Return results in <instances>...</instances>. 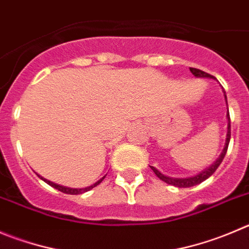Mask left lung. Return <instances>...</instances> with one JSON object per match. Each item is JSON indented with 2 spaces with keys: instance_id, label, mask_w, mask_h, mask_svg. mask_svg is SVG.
I'll use <instances>...</instances> for the list:
<instances>
[{
  "instance_id": "left-lung-1",
  "label": "left lung",
  "mask_w": 249,
  "mask_h": 249,
  "mask_svg": "<svg viewBox=\"0 0 249 249\" xmlns=\"http://www.w3.org/2000/svg\"><path fill=\"white\" fill-rule=\"evenodd\" d=\"M190 72H192L193 75L195 76V77H201V78H213V80H216L213 76L209 75V73H206V72L201 71V70L199 69H194V67H190ZM222 88V92H224V97H225V102H226V106H227V97H226V92H225L224 87ZM226 119H227V134H226V141H225V146H224V150H222V152L220 153V156L217 157V160H216L215 162H213L211 166H209L208 168H205L204 171H201L200 173L195 174V176H193V177H187V178H174V177H169V176H166V174L161 173V171H159V169L156 168V167H151V169H152L153 172H155V174H156L157 177L160 178L161 180H163L164 183H167V184H171L173 185V187H177V188H189V187H194V185L196 184H200L201 182H204V180L208 179L210 176H213V172L217 169V167L221 164L222 160H224L225 155H226L227 152V147H229V143H230V139H231V122H230V114H229V106H227V114H226Z\"/></svg>"
}]
</instances>
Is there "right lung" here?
<instances>
[{
  "label": "right lung",
  "instance_id": "obj_1",
  "mask_svg": "<svg viewBox=\"0 0 249 249\" xmlns=\"http://www.w3.org/2000/svg\"><path fill=\"white\" fill-rule=\"evenodd\" d=\"M36 176H38V177L40 178V179H43L45 183H48L49 185H51V187H53V188H55V189L60 190V192H62V193H66V194H71V195H77V194H82V193L88 192V190H90V189H92V188L97 187V185H98L99 183H101L102 180L104 179V178H106V176H104V177L101 178V179H99L98 182H96V183H94V184L89 185V187H86V188H70V187H65V185H60V184H57V183L51 182V180H49V179H46V178L41 177L40 174H38V173H36Z\"/></svg>",
  "mask_w": 249,
  "mask_h": 249
}]
</instances>
